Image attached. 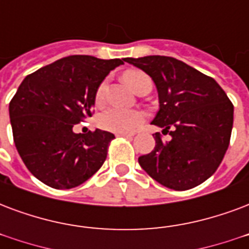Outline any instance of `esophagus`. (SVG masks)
<instances>
[{
	"instance_id": "34e87169",
	"label": "esophagus",
	"mask_w": 249,
	"mask_h": 249,
	"mask_svg": "<svg viewBox=\"0 0 249 249\" xmlns=\"http://www.w3.org/2000/svg\"><path fill=\"white\" fill-rule=\"evenodd\" d=\"M117 137H132L133 133H116Z\"/></svg>"
}]
</instances>
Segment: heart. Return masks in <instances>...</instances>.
<instances>
[{"label":"heart","instance_id":"b5f03b06","mask_svg":"<svg viewBox=\"0 0 249 249\" xmlns=\"http://www.w3.org/2000/svg\"><path fill=\"white\" fill-rule=\"evenodd\" d=\"M147 75L140 70H128L124 74V81L130 89L137 91L142 79ZM106 92V82L98 87L96 91V100L102 102ZM145 120V113L137 109H121V108H109L98 117V124L104 130L113 133H129L137 128L142 121Z\"/></svg>","mask_w":249,"mask_h":249}]
</instances>
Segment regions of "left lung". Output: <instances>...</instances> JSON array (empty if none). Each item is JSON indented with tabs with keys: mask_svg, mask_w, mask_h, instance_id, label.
Masks as SVG:
<instances>
[{
	"mask_svg": "<svg viewBox=\"0 0 249 249\" xmlns=\"http://www.w3.org/2000/svg\"><path fill=\"white\" fill-rule=\"evenodd\" d=\"M124 60L154 81L159 109L151 124L171 136L170 141H162L158 133L153 134L154 150L138 158L140 166L175 191L204 183L221 164L230 143L234 106L226 92L213 78L174 57Z\"/></svg>",
	"mask_w": 249,
	"mask_h": 249,
	"instance_id": "left-lung-1",
	"label": "left lung"
}]
</instances>
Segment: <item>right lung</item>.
I'll return each mask as SVG.
<instances>
[{
    "instance_id": "right-lung-1",
    "label": "right lung",
    "mask_w": 249,
    "mask_h": 249,
    "mask_svg": "<svg viewBox=\"0 0 249 249\" xmlns=\"http://www.w3.org/2000/svg\"><path fill=\"white\" fill-rule=\"evenodd\" d=\"M124 61L68 56L22 81L9 104L13 137L28 171L41 183L70 189L102 167L115 136L100 129L74 133L73 126L91 116L98 87Z\"/></svg>"
}]
</instances>
